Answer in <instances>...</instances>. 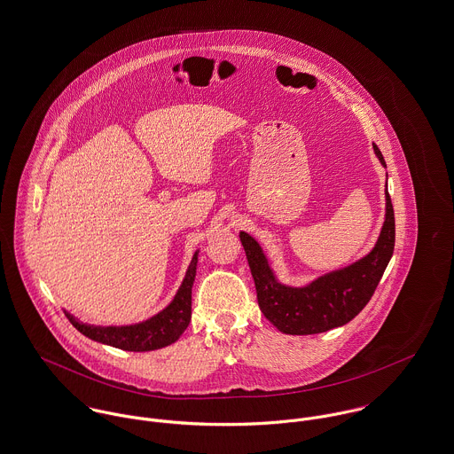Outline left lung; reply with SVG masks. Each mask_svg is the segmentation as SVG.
<instances>
[{"instance_id":"1","label":"left lung","mask_w":454,"mask_h":454,"mask_svg":"<svg viewBox=\"0 0 454 454\" xmlns=\"http://www.w3.org/2000/svg\"><path fill=\"white\" fill-rule=\"evenodd\" d=\"M372 148L381 165L387 167L378 146ZM240 242L262 315L284 334H318L348 324L372 298L394 254V207L385 188V221L371 252L298 287L278 280L262 247L249 233L240 231Z\"/></svg>"}]
</instances>
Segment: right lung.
I'll return each mask as SVG.
<instances>
[{
  "mask_svg": "<svg viewBox=\"0 0 454 454\" xmlns=\"http://www.w3.org/2000/svg\"><path fill=\"white\" fill-rule=\"evenodd\" d=\"M199 252L193 254L186 275L174 296L163 309L150 318L127 325L87 324L64 309L69 322L89 340L125 352H152L176 343L192 320V287L197 277Z\"/></svg>",
  "mask_w": 454,
  "mask_h": 454,
  "instance_id": "obj_1",
  "label": "right lung"
}]
</instances>
